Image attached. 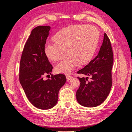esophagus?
Returning <instances> with one entry per match:
<instances>
[{
    "label": "esophagus",
    "mask_w": 132,
    "mask_h": 132,
    "mask_svg": "<svg viewBox=\"0 0 132 132\" xmlns=\"http://www.w3.org/2000/svg\"><path fill=\"white\" fill-rule=\"evenodd\" d=\"M66 78H67V81H69L70 80H71V79L73 78V77H71V76H70L69 75H66Z\"/></svg>",
    "instance_id": "esophagus-1"
}]
</instances>
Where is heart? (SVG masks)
<instances>
[{
	"mask_svg": "<svg viewBox=\"0 0 132 132\" xmlns=\"http://www.w3.org/2000/svg\"><path fill=\"white\" fill-rule=\"evenodd\" d=\"M100 33L96 27L76 25L62 29L47 41L44 52L52 61L61 59L67 49L68 55L55 67L59 73L69 74L79 64H84L93 57L99 42Z\"/></svg>",
	"mask_w": 132,
	"mask_h": 132,
	"instance_id": "1",
	"label": "heart"
}]
</instances>
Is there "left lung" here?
<instances>
[{
    "label": "left lung",
    "instance_id": "obj_1",
    "mask_svg": "<svg viewBox=\"0 0 132 132\" xmlns=\"http://www.w3.org/2000/svg\"><path fill=\"white\" fill-rule=\"evenodd\" d=\"M113 52L110 39L106 33L98 55L88 64L78 71L87 77L79 78L80 86L76 97L80 105L87 107H96L104 101L112 86ZM88 76L91 78L88 80Z\"/></svg>",
    "mask_w": 132,
    "mask_h": 132
}]
</instances>
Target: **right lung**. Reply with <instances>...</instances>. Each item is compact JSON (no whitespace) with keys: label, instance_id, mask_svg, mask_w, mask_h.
I'll return each mask as SVG.
<instances>
[{"label":"right lung","instance_id":"1","mask_svg":"<svg viewBox=\"0 0 132 132\" xmlns=\"http://www.w3.org/2000/svg\"><path fill=\"white\" fill-rule=\"evenodd\" d=\"M50 30L49 26H38L32 30L20 64L21 85L31 104L41 110L51 109L56 105L59 91L67 81L62 74L43 79V75H51L53 69L44 52Z\"/></svg>","mask_w":132,"mask_h":132}]
</instances>
